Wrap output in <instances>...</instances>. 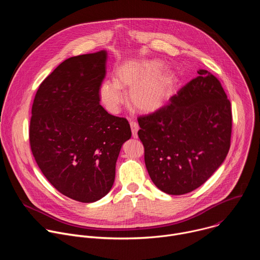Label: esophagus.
Returning <instances> with one entry per match:
<instances>
[{"label": "esophagus", "instance_id": "1", "mask_svg": "<svg viewBox=\"0 0 260 260\" xmlns=\"http://www.w3.org/2000/svg\"><path fill=\"white\" fill-rule=\"evenodd\" d=\"M131 128H132V134L134 138H138V131H139V124L136 121H131Z\"/></svg>", "mask_w": 260, "mask_h": 260}]
</instances>
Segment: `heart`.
<instances>
[{
	"label": "heart",
	"instance_id": "b5f03b06",
	"mask_svg": "<svg viewBox=\"0 0 260 260\" xmlns=\"http://www.w3.org/2000/svg\"><path fill=\"white\" fill-rule=\"evenodd\" d=\"M161 68L162 63L156 59L120 64L115 72V81L105 80L100 86L103 106L110 113H118L125 99L122 89H131L129 100L138 111L155 112L168 101L175 81L173 73Z\"/></svg>",
	"mask_w": 260,
	"mask_h": 260
}]
</instances>
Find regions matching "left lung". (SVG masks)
<instances>
[{
  "label": "left lung",
  "mask_w": 260,
  "mask_h": 260,
  "mask_svg": "<svg viewBox=\"0 0 260 260\" xmlns=\"http://www.w3.org/2000/svg\"><path fill=\"white\" fill-rule=\"evenodd\" d=\"M198 73L168 105L138 118L148 174L157 188L172 196L200 187L231 147V102L213 74Z\"/></svg>",
  "instance_id": "obj_1"
}]
</instances>
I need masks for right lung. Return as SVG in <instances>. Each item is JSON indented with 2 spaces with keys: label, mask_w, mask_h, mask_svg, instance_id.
Returning <instances> with one entry per match:
<instances>
[{
  "label": "right lung",
  "mask_w": 260,
  "mask_h": 260,
  "mask_svg": "<svg viewBox=\"0 0 260 260\" xmlns=\"http://www.w3.org/2000/svg\"><path fill=\"white\" fill-rule=\"evenodd\" d=\"M107 52L73 56L40 84L31 107L29 145L46 179L81 203L104 198L113 186L128 121L100 105Z\"/></svg>",
  "instance_id": "add662e5"
}]
</instances>
